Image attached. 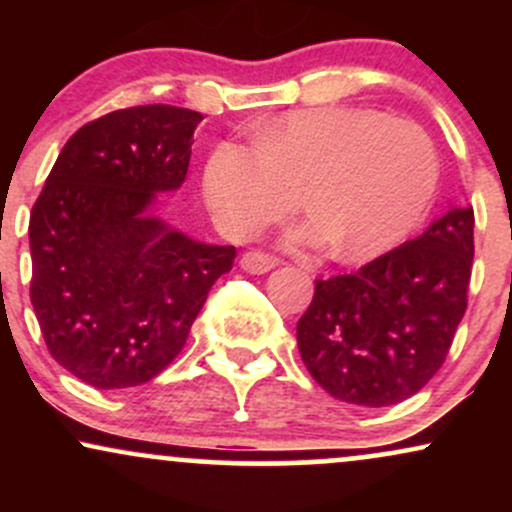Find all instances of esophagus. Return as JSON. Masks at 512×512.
Returning a JSON list of instances; mask_svg holds the SVG:
<instances>
[{
  "instance_id": "esophagus-1",
  "label": "esophagus",
  "mask_w": 512,
  "mask_h": 512,
  "mask_svg": "<svg viewBox=\"0 0 512 512\" xmlns=\"http://www.w3.org/2000/svg\"><path fill=\"white\" fill-rule=\"evenodd\" d=\"M276 267V260L272 255H264V252H245L243 257H240V269H245L248 274H267L272 272Z\"/></svg>"
}]
</instances>
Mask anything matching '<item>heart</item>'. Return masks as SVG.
<instances>
[{
	"instance_id": "b5f03b06",
	"label": "heart",
	"mask_w": 512,
	"mask_h": 512,
	"mask_svg": "<svg viewBox=\"0 0 512 512\" xmlns=\"http://www.w3.org/2000/svg\"><path fill=\"white\" fill-rule=\"evenodd\" d=\"M250 146L223 142L204 192L228 233L255 231L301 202L313 219L293 248H327L342 262L383 255L419 223L438 185V154L416 122L366 108L293 110L262 122Z\"/></svg>"
}]
</instances>
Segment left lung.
<instances>
[{
	"label": "left lung",
	"instance_id": "obj_1",
	"mask_svg": "<svg viewBox=\"0 0 512 512\" xmlns=\"http://www.w3.org/2000/svg\"><path fill=\"white\" fill-rule=\"evenodd\" d=\"M472 257L467 204L356 274L317 279L296 327L315 383L356 407H390L416 395L443 366L467 310Z\"/></svg>",
	"mask_w": 512,
	"mask_h": 512
}]
</instances>
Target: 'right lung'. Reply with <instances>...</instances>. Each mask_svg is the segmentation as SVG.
I'll return each mask as SVG.
<instances>
[{"label":"right lung","mask_w":512,"mask_h":512,"mask_svg":"<svg viewBox=\"0 0 512 512\" xmlns=\"http://www.w3.org/2000/svg\"><path fill=\"white\" fill-rule=\"evenodd\" d=\"M202 113L115 110L74 132L33 204L31 303L52 358L98 390L149 383L180 354L236 248L154 216L180 190Z\"/></svg>","instance_id":"right-lung-1"}]
</instances>
